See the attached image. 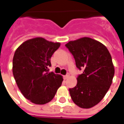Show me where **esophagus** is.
<instances>
[{
    "label": "esophagus",
    "mask_w": 124,
    "mask_h": 124,
    "mask_svg": "<svg viewBox=\"0 0 124 124\" xmlns=\"http://www.w3.org/2000/svg\"><path fill=\"white\" fill-rule=\"evenodd\" d=\"M70 77V75H65L64 76V80H66V79H68V78Z\"/></svg>",
    "instance_id": "34e87169"
}]
</instances>
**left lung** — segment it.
<instances>
[{"label":"left lung","mask_w":124,"mask_h":124,"mask_svg":"<svg viewBox=\"0 0 124 124\" xmlns=\"http://www.w3.org/2000/svg\"><path fill=\"white\" fill-rule=\"evenodd\" d=\"M76 66L83 73L75 87L70 89L72 100L78 107L93 108L103 99L113 82L115 68L108 48L100 42L82 37L66 44Z\"/></svg>","instance_id":"1"}]
</instances>
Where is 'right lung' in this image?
Wrapping results in <instances>:
<instances>
[{
	"mask_svg": "<svg viewBox=\"0 0 124 124\" xmlns=\"http://www.w3.org/2000/svg\"><path fill=\"white\" fill-rule=\"evenodd\" d=\"M60 46V42L36 37L22 43L15 52V80L24 97L33 104L49 102L62 85V75L48 72L51 57Z\"/></svg>",
	"mask_w": 124,
	"mask_h": 124,
	"instance_id": "right-lung-1",
	"label": "right lung"
}]
</instances>
